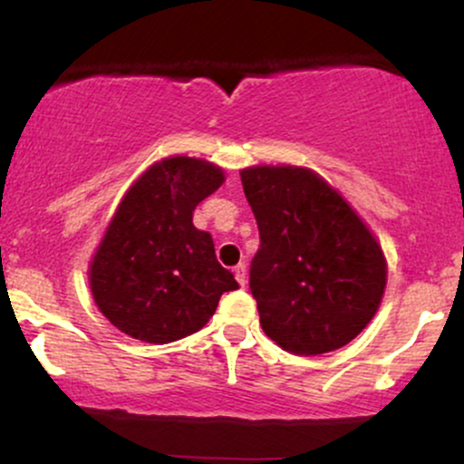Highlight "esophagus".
Here are the masks:
<instances>
[{"label": "esophagus", "mask_w": 464, "mask_h": 464, "mask_svg": "<svg viewBox=\"0 0 464 464\" xmlns=\"http://www.w3.org/2000/svg\"><path fill=\"white\" fill-rule=\"evenodd\" d=\"M233 275H236V279H237L239 285L246 284V266H244V264L236 266V270H233Z\"/></svg>", "instance_id": "obj_1"}]
</instances>
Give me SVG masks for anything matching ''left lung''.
I'll use <instances>...</instances> for the list:
<instances>
[{
  "instance_id": "left-lung-1",
  "label": "left lung",
  "mask_w": 464,
  "mask_h": 464,
  "mask_svg": "<svg viewBox=\"0 0 464 464\" xmlns=\"http://www.w3.org/2000/svg\"><path fill=\"white\" fill-rule=\"evenodd\" d=\"M242 185L259 228L248 285L266 335L296 355L344 347L384 295L380 244L310 169L248 168Z\"/></svg>"
}]
</instances>
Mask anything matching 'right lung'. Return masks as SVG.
Listing matches in <instances>:
<instances>
[{"label":"right lung","instance_id":"add662e5","mask_svg":"<svg viewBox=\"0 0 464 464\" xmlns=\"http://www.w3.org/2000/svg\"><path fill=\"white\" fill-rule=\"evenodd\" d=\"M216 165L189 157L154 163L129 189L95 253L89 284L120 332L165 344L198 332L237 281L216 259L214 239L191 222L220 188Z\"/></svg>","mask_w":464,"mask_h":464}]
</instances>
